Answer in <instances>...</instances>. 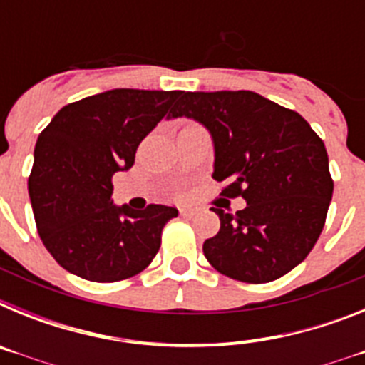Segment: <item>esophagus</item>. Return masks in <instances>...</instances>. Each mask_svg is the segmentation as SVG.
<instances>
[{
	"label": "esophagus",
	"instance_id": "obj_1",
	"mask_svg": "<svg viewBox=\"0 0 365 365\" xmlns=\"http://www.w3.org/2000/svg\"><path fill=\"white\" fill-rule=\"evenodd\" d=\"M179 212L182 217H193V215L197 214V210H195V208H192V206H182V208H179Z\"/></svg>",
	"mask_w": 365,
	"mask_h": 365
}]
</instances>
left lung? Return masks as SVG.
<instances>
[{
	"instance_id": "8db88e82",
	"label": "left lung",
	"mask_w": 365,
	"mask_h": 365,
	"mask_svg": "<svg viewBox=\"0 0 365 365\" xmlns=\"http://www.w3.org/2000/svg\"><path fill=\"white\" fill-rule=\"evenodd\" d=\"M170 113L214 138V179L227 199L210 208L221 228L202 245L208 263L243 283L291 272L320 237L333 197L324 140L299 113L252 91H180ZM235 197L247 206L232 215Z\"/></svg>"
}]
</instances>
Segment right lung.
<instances>
[{
    "label": "right lung",
    "instance_id": "right-lung-1",
    "mask_svg": "<svg viewBox=\"0 0 365 365\" xmlns=\"http://www.w3.org/2000/svg\"><path fill=\"white\" fill-rule=\"evenodd\" d=\"M179 91L111 89L63 106L38 137L29 195L38 234L58 265L113 283L143 272L177 208L133 212L111 201L113 175L130 170L138 144Z\"/></svg>",
    "mask_w": 365,
    "mask_h": 365
}]
</instances>
